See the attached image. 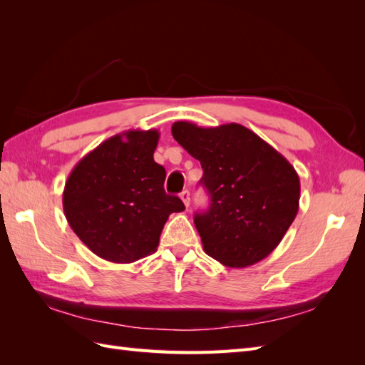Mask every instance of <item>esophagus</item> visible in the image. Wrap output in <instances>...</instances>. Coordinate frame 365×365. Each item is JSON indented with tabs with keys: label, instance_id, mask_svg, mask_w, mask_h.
<instances>
[{
	"label": "esophagus",
	"instance_id": "obj_1",
	"mask_svg": "<svg viewBox=\"0 0 365 365\" xmlns=\"http://www.w3.org/2000/svg\"><path fill=\"white\" fill-rule=\"evenodd\" d=\"M180 199L183 200L185 207H190V191L188 190H185V191L180 192Z\"/></svg>",
	"mask_w": 365,
	"mask_h": 365
}]
</instances>
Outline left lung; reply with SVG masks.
<instances>
[{"mask_svg": "<svg viewBox=\"0 0 365 365\" xmlns=\"http://www.w3.org/2000/svg\"><path fill=\"white\" fill-rule=\"evenodd\" d=\"M173 136L200 161L210 196L195 226L205 254L230 268L273 252L299 208V177L284 155L240 123L197 127L178 120Z\"/></svg>", "mask_w": 365, "mask_h": 365, "instance_id": "obj_1", "label": "left lung"}]
</instances>
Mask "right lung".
<instances>
[{"instance_id": "1", "label": "right lung", "mask_w": 365, "mask_h": 365, "mask_svg": "<svg viewBox=\"0 0 365 365\" xmlns=\"http://www.w3.org/2000/svg\"><path fill=\"white\" fill-rule=\"evenodd\" d=\"M158 139L153 128L114 135L84 155L67 178V222L100 259L131 263L153 254L169 215L185 210L163 188L166 170L153 160Z\"/></svg>"}]
</instances>
